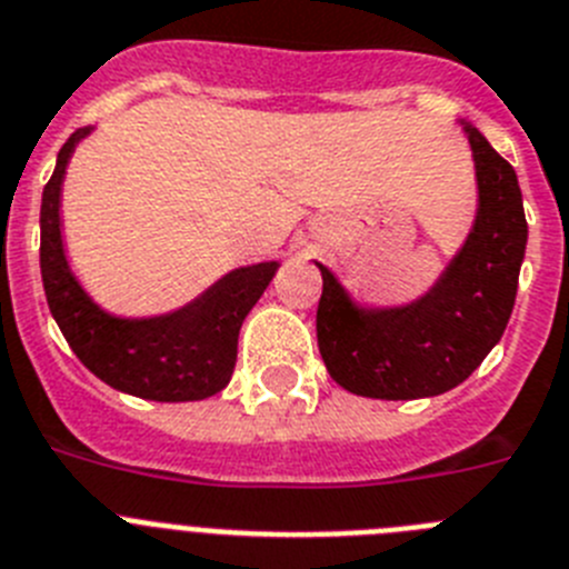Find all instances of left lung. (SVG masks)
Returning a JSON list of instances; mask_svg holds the SVG:
<instances>
[{
  "label": "left lung",
  "mask_w": 569,
  "mask_h": 569,
  "mask_svg": "<svg viewBox=\"0 0 569 569\" xmlns=\"http://www.w3.org/2000/svg\"><path fill=\"white\" fill-rule=\"evenodd\" d=\"M476 157L478 217L441 280L401 309H358L326 266L318 346L326 369L352 395L412 401L449 392L481 367L516 306L527 249L516 168L467 126Z\"/></svg>",
  "instance_id": "left-lung-1"
}]
</instances>
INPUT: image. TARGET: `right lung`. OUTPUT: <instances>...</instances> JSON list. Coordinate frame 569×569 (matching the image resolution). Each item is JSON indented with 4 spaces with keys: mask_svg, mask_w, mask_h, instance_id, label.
<instances>
[{
    "mask_svg": "<svg viewBox=\"0 0 569 569\" xmlns=\"http://www.w3.org/2000/svg\"><path fill=\"white\" fill-rule=\"evenodd\" d=\"M91 128H77L59 148L57 168L42 191L39 266L51 315L68 346L108 387L146 401H202L231 380L237 335L260 300L278 263L229 271L180 312L148 320L111 318L88 298L68 269L59 231V189L71 151Z\"/></svg>",
    "mask_w": 569,
    "mask_h": 569,
    "instance_id": "obj_1",
    "label": "right lung"
}]
</instances>
